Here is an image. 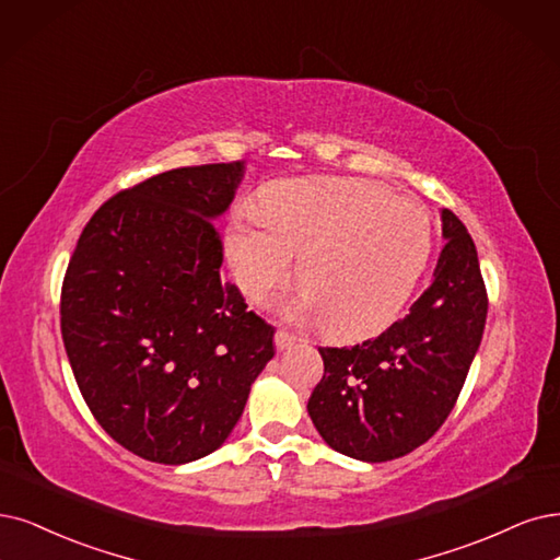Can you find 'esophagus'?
Masks as SVG:
<instances>
[{"mask_svg":"<svg viewBox=\"0 0 560 560\" xmlns=\"http://www.w3.org/2000/svg\"><path fill=\"white\" fill-rule=\"evenodd\" d=\"M295 341H298V337H295V335L285 332V329H277V335H275V346H277V350H288V348H293V346H295Z\"/></svg>","mask_w":560,"mask_h":560,"instance_id":"obj_1","label":"esophagus"}]
</instances>
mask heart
I'll return each mask as SVG.
<instances>
[{
  "label": "heart",
  "mask_w": 560,
  "mask_h": 560,
  "mask_svg": "<svg viewBox=\"0 0 560 560\" xmlns=\"http://www.w3.org/2000/svg\"><path fill=\"white\" fill-rule=\"evenodd\" d=\"M240 291L262 302L291 277V318H323L325 335L358 339L397 318L431 254L424 207L353 177H302L269 186L260 210H240L225 233Z\"/></svg>",
  "instance_id": "1"
}]
</instances>
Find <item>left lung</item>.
Wrapping results in <instances>:
<instances>
[{"instance_id":"1","label":"left lung","mask_w":560,"mask_h":560,"mask_svg":"<svg viewBox=\"0 0 560 560\" xmlns=\"http://www.w3.org/2000/svg\"><path fill=\"white\" fill-rule=\"evenodd\" d=\"M445 246L408 316L376 339L318 348L325 374L306 404L323 441L366 464L427 443L457 404L487 323V291L466 225L441 210Z\"/></svg>"}]
</instances>
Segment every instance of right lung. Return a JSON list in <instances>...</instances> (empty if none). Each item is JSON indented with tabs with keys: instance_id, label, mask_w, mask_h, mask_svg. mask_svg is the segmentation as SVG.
Returning a JSON list of instances; mask_svg holds the SVG:
<instances>
[{
	"instance_id": "add662e5",
	"label": "right lung",
	"mask_w": 560,
	"mask_h": 560,
	"mask_svg": "<svg viewBox=\"0 0 560 560\" xmlns=\"http://www.w3.org/2000/svg\"><path fill=\"white\" fill-rule=\"evenodd\" d=\"M244 163L175 168L103 202L61 285V339L82 399L138 457L179 466L231 436L275 358V327L223 281L214 221Z\"/></svg>"
}]
</instances>
